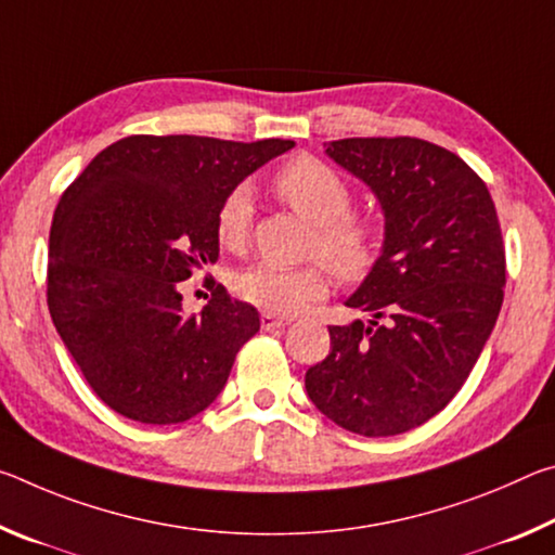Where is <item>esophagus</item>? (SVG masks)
Wrapping results in <instances>:
<instances>
[{
    "label": "esophagus",
    "instance_id": "34e87169",
    "mask_svg": "<svg viewBox=\"0 0 555 555\" xmlns=\"http://www.w3.org/2000/svg\"><path fill=\"white\" fill-rule=\"evenodd\" d=\"M291 321H294V318H284V315H276V313H261V327H264V331H276V327H284V325H288Z\"/></svg>",
    "mask_w": 555,
    "mask_h": 555
}]
</instances>
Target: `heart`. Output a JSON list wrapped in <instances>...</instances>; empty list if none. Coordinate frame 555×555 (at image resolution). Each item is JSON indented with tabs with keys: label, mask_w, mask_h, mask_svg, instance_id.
<instances>
[{
	"label": "heart",
	"mask_w": 555,
	"mask_h": 555,
	"mask_svg": "<svg viewBox=\"0 0 555 555\" xmlns=\"http://www.w3.org/2000/svg\"><path fill=\"white\" fill-rule=\"evenodd\" d=\"M279 198L315 228L313 255L325 264L281 267L259 261L234 276V291L269 313H298L327 294V270L352 284L370 274L377 259V228L364 215L350 212L352 188L345 178L313 156H298L274 178ZM255 198L249 185H234L224 195L215 232L224 249L240 251L249 240Z\"/></svg>",
	"instance_id": "obj_1"
}]
</instances>
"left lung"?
Segmentation results:
<instances>
[{
	"mask_svg": "<svg viewBox=\"0 0 555 555\" xmlns=\"http://www.w3.org/2000/svg\"><path fill=\"white\" fill-rule=\"evenodd\" d=\"M337 166L384 212L382 255L345 306L370 323L331 325L306 372L315 409L367 438L426 424L463 387L504 298V242L487 185L463 158L413 137L337 139Z\"/></svg>",
	"mask_w": 555,
	"mask_h": 555,
	"instance_id": "1",
	"label": "left lung"
}]
</instances>
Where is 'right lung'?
I'll return each mask as SVG.
<instances>
[{
	"label": "right lung",
	"mask_w": 555,
	"mask_h": 555,
	"mask_svg": "<svg viewBox=\"0 0 555 555\" xmlns=\"http://www.w3.org/2000/svg\"><path fill=\"white\" fill-rule=\"evenodd\" d=\"M291 146L137 134L65 188L46 296L61 340L112 411L168 426L218 399L240 347L259 333V313L205 279L208 306L185 315L181 281L218 261L224 195Z\"/></svg>",
	"instance_id": "add662e5"
}]
</instances>
